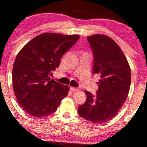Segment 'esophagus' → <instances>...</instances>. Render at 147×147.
I'll list each match as a JSON object with an SVG mask.
<instances>
[{"mask_svg": "<svg viewBox=\"0 0 147 147\" xmlns=\"http://www.w3.org/2000/svg\"><path fill=\"white\" fill-rule=\"evenodd\" d=\"M70 90L72 91V92H74V91L78 90V88H74V87H70Z\"/></svg>", "mask_w": 147, "mask_h": 147, "instance_id": "34e87169", "label": "esophagus"}]
</instances>
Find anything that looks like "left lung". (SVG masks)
<instances>
[{
	"mask_svg": "<svg viewBox=\"0 0 147 147\" xmlns=\"http://www.w3.org/2000/svg\"><path fill=\"white\" fill-rule=\"evenodd\" d=\"M93 53L92 73L100 76L97 94L86 91L87 99L78 107L80 116L93 123H104L116 116L127 99L131 73L118 44L108 36H88Z\"/></svg>",
	"mask_w": 147,
	"mask_h": 147,
	"instance_id": "1",
	"label": "left lung"
}]
</instances>
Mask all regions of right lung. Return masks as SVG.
<instances>
[{
	"label": "right lung",
	"mask_w": 147,
	"mask_h": 147,
	"mask_svg": "<svg viewBox=\"0 0 147 147\" xmlns=\"http://www.w3.org/2000/svg\"><path fill=\"white\" fill-rule=\"evenodd\" d=\"M79 38L78 35L44 33L33 38L17 55L12 69L13 90L28 114L37 118L48 116L67 96L69 87L51 79L50 75Z\"/></svg>",
	"instance_id": "right-lung-1"
}]
</instances>
